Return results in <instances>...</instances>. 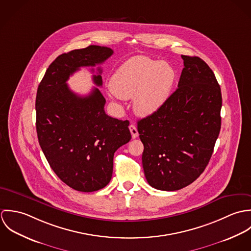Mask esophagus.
Listing matches in <instances>:
<instances>
[{
	"label": "esophagus",
	"mask_w": 251,
	"mask_h": 251,
	"mask_svg": "<svg viewBox=\"0 0 251 251\" xmlns=\"http://www.w3.org/2000/svg\"><path fill=\"white\" fill-rule=\"evenodd\" d=\"M129 130H130V133H131V136H132L133 139L138 137V130H137V128H136V126L134 125H130L129 126Z\"/></svg>",
	"instance_id": "34e87169"
}]
</instances>
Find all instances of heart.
<instances>
[{"label": "heart", "instance_id": "1", "mask_svg": "<svg viewBox=\"0 0 251 251\" xmlns=\"http://www.w3.org/2000/svg\"><path fill=\"white\" fill-rule=\"evenodd\" d=\"M176 72L166 62L137 56L125 62L110 79L113 94L123 100L133 98L137 115L155 113L169 99Z\"/></svg>", "mask_w": 251, "mask_h": 251}]
</instances>
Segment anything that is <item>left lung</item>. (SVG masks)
<instances>
[{"label": "left lung", "instance_id": "obj_1", "mask_svg": "<svg viewBox=\"0 0 251 251\" xmlns=\"http://www.w3.org/2000/svg\"><path fill=\"white\" fill-rule=\"evenodd\" d=\"M181 58L178 89L137 123L145 177L165 191L185 187L204 172L221 126L222 98L215 73L199 57Z\"/></svg>", "mask_w": 251, "mask_h": 251}]
</instances>
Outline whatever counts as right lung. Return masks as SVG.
Returning <instances> with one entry per match:
<instances>
[{
  "instance_id": "add662e5",
  "label": "right lung",
  "mask_w": 251,
  "mask_h": 251,
  "mask_svg": "<svg viewBox=\"0 0 251 251\" xmlns=\"http://www.w3.org/2000/svg\"><path fill=\"white\" fill-rule=\"evenodd\" d=\"M112 54L111 48L99 45L64 53L49 66L37 88L36 126L40 148L60 179L82 192L107 185L114 153L129 142L131 134L128 121L106 115V100L98 88L81 97L67 81L81 67L100 65ZM98 72L93 80L100 87V68Z\"/></svg>"
}]
</instances>
